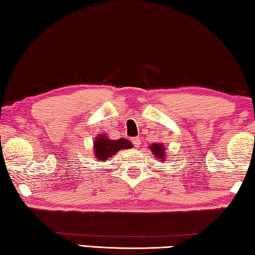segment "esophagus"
Returning a JSON list of instances; mask_svg holds the SVG:
<instances>
[{"mask_svg": "<svg viewBox=\"0 0 255 255\" xmlns=\"http://www.w3.org/2000/svg\"><path fill=\"white\" fill-rule=\"evenodd\" d=\"M131 141H132V144H133V146H135V147H139V145H140L139 137H133Z\"/></svg>", "mask_w": 255, "mask_h": 255, "instance_id": "obj_1", "label": "esophagus"}]
</instances>
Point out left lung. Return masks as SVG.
I'll return each instance as SVG.
<instances>
[{
    "label": "left lung",
    "mask_w": 255,
    "mask_h": 255,
    "mask_svg": "<svg viewBox=\"0 0 255 255\" xmlns=\"http://www.w3.org/2000/svg\"><path fill=\"white\" fill-rule=\"evenodd\" d=\"M149 149L152 150L153 157H155L156 159H159L161 162H164L166 158V153H165V147L164 145L161 143H154L152 145H149Z\"/></svg>",
    "instance_id": "obj_1"
}]
</instances>
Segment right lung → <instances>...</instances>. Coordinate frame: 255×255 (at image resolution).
Instances as JSON below:
<instances>
[{"mask_svg": "<svg viewBox=\"0 0 255 255\" xmlns=\"http://www.w3.org/2000/svg\"><path fill=\"white\" fill-rule=\"evenodd\" d=\"M132 144L126 138L119 139H110L106 133H99L93 141V154L96 161L105 162L111 158L119 150L131 148Z\"/></svg>", "mask_w": 255, "mask_h": 255, "instance_id": "obj_1", "label": "right lung"}]
</instances>
